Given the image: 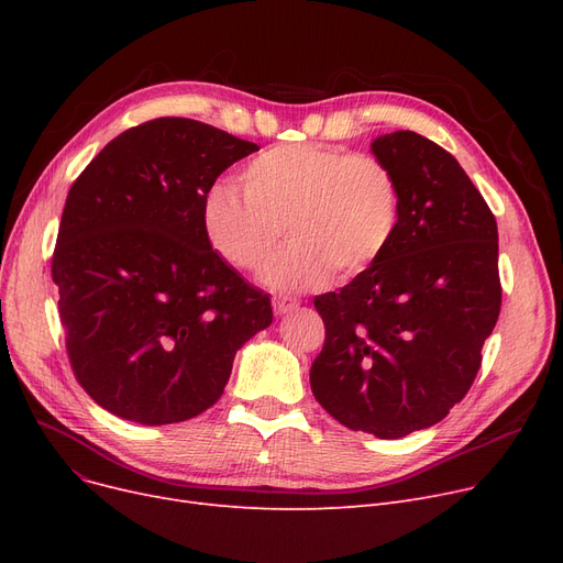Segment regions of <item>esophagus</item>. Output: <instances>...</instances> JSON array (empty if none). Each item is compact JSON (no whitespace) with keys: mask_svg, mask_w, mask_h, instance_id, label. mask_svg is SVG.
Listing matches in <instances>:
<instances>
[{"mask_svg":"<svg viewBox=\"0 0 563 563\" xmlns=\"http://www.w3.org/2000/svg\"><path fill=\"white\" fill-rule=\"evenodd\" d=\"M299 308V303L294 301V299H287V297H274V310H276V314H289V312H294Z\"/></svg>","mask_w":563,"mask_h":563,"instance_id":"esophagus-1","label":"esophagus"}]
</instances>
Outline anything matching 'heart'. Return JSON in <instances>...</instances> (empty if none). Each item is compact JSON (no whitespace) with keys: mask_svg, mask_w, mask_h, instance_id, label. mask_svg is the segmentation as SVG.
I'll return each mask as SVG.
<instances>
[{"mask_svg":"<svg viewBox=\"0 0 563 563\" xmlns=\"http://www.w3.org/2000/svg\"><path fill=\"white\" fill-rule=\"evenodd\" d=\"M244 191L217 183L202 198V230L212 251L240 272L269 262L285 225L289 244L272 260L264 283L306 291L333 274L346 283L388 251L399 225L395 170L372 153L327 143H285L244 168Z\"/></svg>","mask_w":563,"mask_h":563,"instance_id":"1","label":"heart"}]
</instances>
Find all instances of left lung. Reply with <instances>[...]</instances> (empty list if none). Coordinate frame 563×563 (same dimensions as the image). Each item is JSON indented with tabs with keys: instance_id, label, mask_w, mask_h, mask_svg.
I'll list each match as a JSON object with an SVG mask.
<instances>
[{
	"instance_id": "obj_1",
	"label": "left lung",
	"mask_w": 563,
	"mask_h": 563,
	"mask_svg": "<svg viewBox=\"0 0 563 563\" xmlns=\"http://www.w3.org/2000/svg\"><path fill=\"white\" fill-rule=\"evenodd\" d=\"M399 183L388 251L340 291L314 297L327 327L314 399L376 438H404L448 416L482 367L501 306L497 223L461 164L422 134L372 141Z\"/></svg>"
}]
</instances>
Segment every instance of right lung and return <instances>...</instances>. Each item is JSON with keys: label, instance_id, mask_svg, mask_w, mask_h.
Instances as JSON below:
<instances>
[{"label": "right lung", "instance_id": "1", "mask_svg": "<svg viewBox=\"0 0 563 563\" xmlns=\"http://www.w3.org/2000/svg\"><path fill=\"white\" fill-rule=\"evenodd\" d=\"M260 147L191 118L109 141L68 191L52 280L79 386L113 416L157 427L223 395L234 353L274 319L207 242L202 198Z\"/></svg>", "mask_w": 563, "mask_h": 563}]
</instances>
